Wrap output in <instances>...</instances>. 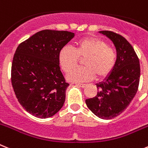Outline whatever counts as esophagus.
Instances as JSON below:
<instances>
[{
    "instance_id": "esophagus-1",
    "label": "esophagus",
    "mask_w": 148,
    "mask_h": 148,
    "mask_svg": "<svg viewBox=\"0 0 148 148\" xmlns=\"http://www.w3.org/2000/svg\"><path fill=\"white\" fill-rule=\"evenodd\" d=\"M77 85H78V86H79V87H81V88H85V87L87 86L86 84H77Z\"/></svg>"
}]
</instances>
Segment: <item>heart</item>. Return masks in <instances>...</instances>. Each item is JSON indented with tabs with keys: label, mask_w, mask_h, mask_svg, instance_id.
<instances>
[{
	"label": "heart",
	"mask_w": 148,
	"mask_h": 148,
	"mask_svg": "<svg viewBox=\"0 0 148 148\" xmlns=\"http://www.w3.org/2000/svg\"><path fill=\"white\" fill-rule=\"evenodd\" d=\"M79 59H85V67L72 71ZM58 61L65 73L71 71L67 75L69 82H85L93 80L96 76L103 79L110 75L116 65L117 54L103 40L87 37L77 41L74 49L67 45L62 47L58 53Z\"/></svg>",
	"instance_id": "heart-1"
}]
</instances>
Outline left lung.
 I'll return each instance as SVG.
<instances>
[{"mask_svg":"<svg viewBox=\"0 0 148 148\" xmlns=\"http://www.w3.org/2000/svg\"><path fill=\"white\" fill-rule=\"evenodd\" d=\"M114 42L117 62L105 82L97 84L95 97L85 100L95 115L109 120L121 114L137 93L140 80L139 59L134 49L123 36L109 31H100Z\"/></svg>","mask_w":148,"mask_h":148,"instance_id":"1","label":"left lung"}]
</instances>
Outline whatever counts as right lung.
<instances>
[{
	"label": "right lung",
	"instance_id": "1",
	"mask_svg": "<svg viewBox=\"0 0 148 148\" xmlns=\"http://www.w3.org/2000/svg\"><path fill=\"white\" fill-rule=\"evenodd\" d=\"M74 34L43 30L21 42L13 56L11 82L18 101L27 112L48 118L64 106L69 83L60 71L58 53Z\"/></svg>",
	"mask_w": 148,
	"mask_h": 148
}]
</instances>
